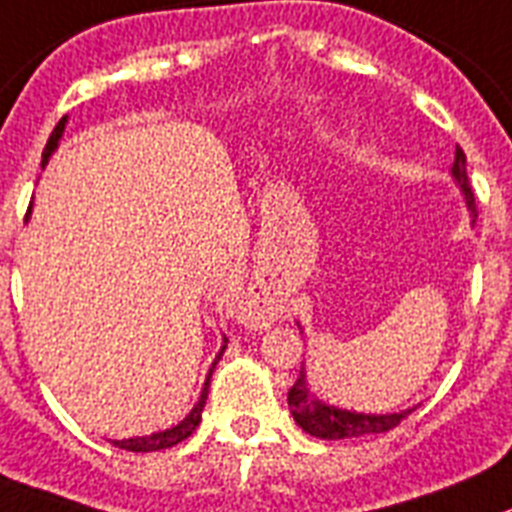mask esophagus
Masks as SVG:
<instances>
[{"mask_svg":"<svg viewBox=\"0 0 512 512\" xmlns=\"http://www.w3.org/2000/svg\"><path fill=\"white\" fill-rule=\"evenodd\" d=\"M238 314L246 324H253V327H266V324L277 319V308L266 301H238Z\"/></svg>","mask_w":512,"mask_h":512,"instance_id":"1","label":"esophagus"}]
</instances>
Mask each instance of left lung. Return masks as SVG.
Here are the masks:
<instances>
[{
	"label": "left lung",
	"instance_id": "8db88e82",
	"mask_svg": "<svg viewBox=\"0 0 512 512\" xmlns=\"http://www.w3.org/2000/svg\"><path fill=\"white\" fill-rule=\"evenodd\" d=\"M450 175H453L455 185H458L460 193H463L468 214L476 217L474 190L468 185L466 175V154H463L460 146L455 149V162L453 167H450ZM287 405H290V413H293L295 424L301 426L306 434L319 439H353L366 437V434L390 432L392 426H398L408 413L416 411V405H413V408H405V411L398 413H358L324 403V400L316 398L314 390L308 387L306 366H301V374H298L295 384L290 387V392H287Z\"/></svg>",
	"mask_w": 512,
	"mask_h": 512
}]
</instances>
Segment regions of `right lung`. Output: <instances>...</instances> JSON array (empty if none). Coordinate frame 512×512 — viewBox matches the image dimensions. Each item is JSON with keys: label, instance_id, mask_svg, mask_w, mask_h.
<instances>
[{"label": "right lung", "instance_id": "1", "mask_svg": "<svg viewBox=\"0 0 512 512\" xmlns=\"http://www.w3.org/2000/svg\"><path fill=\"white\" fill-rule=\"evenodd\" d=\"M65 125H67V117H62V120L57 122V128L52 130V135H49V141H46V149H44V156H41V167H46V162H49V156H52L54 151H57L59 138H62V133H65ZM225 348H227V337H225V340H222V348H219L217 358H214L209 374H206V382H204V390H201V398H198V403L193 405V408H190V413L183 418V421H180V424L170 426V429H164V432L146 434V437L109 439V442H112L114 447H120V450H130V453H156V450H164V447H172V445H177V442H183V439H188L190 434L196 432V426L201 424V411H204L206 395H209L211 371H214L217 361H219V358H222Z\"/></svg>", "mask_w": 512, "mask_h": 512}]
</instances>
